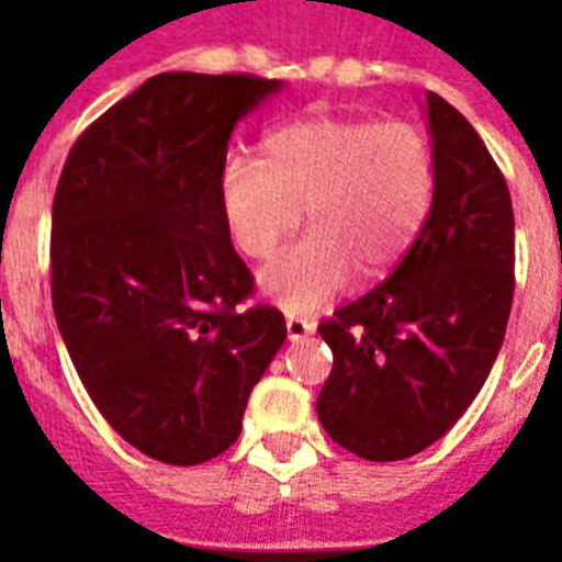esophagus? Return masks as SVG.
Returning <instances> with one entry per match:
<instances>
[{
  "mask_svg": "<svg viewBox=\"0 0 562 562\" xmlns=\"http://www.w3.org/2000/svg\"><path fill=\"white\" fill-rule=\"evenodd\" d=\"M314 329H317V323L311 321V317H296V314H290V317H286V338H290V341L308 338Z\"/></svg>",
  "mask_w": 562,
  "mask_h": 562,
  "instance_id": "34e87169",
  "label": "esophagus"
}]
</instances>
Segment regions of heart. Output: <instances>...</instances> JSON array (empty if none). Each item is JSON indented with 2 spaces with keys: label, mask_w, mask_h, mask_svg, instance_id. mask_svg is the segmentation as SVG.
<instances>
[{
  "label": "heart",
  "mask_w": 562,
  "mask_h": 562,
  "mask_svg": "<svg viewBox=\"0 0 562 562\" xmlns=\"http://www.w3.org/2000/svg\"><path fill=\"white\" fill-rule=\"evenodd\" d=\"M437 196V158L413 122L305 119L269 134L263 158L221 167L224 224L245 257L269 260L308 215L311 233L260 278L286 311H314L359 272L380 278L411 251Z\"/></svg>",
  "instance_id": "b5f03b06"
}]
</instances>
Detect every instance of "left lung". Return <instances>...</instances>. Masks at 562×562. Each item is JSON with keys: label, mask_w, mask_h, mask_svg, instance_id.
<instances>
[{"label": "left lung", "mask_w": 562, "mask_h": 562, "mask_svg": "<svg viewBox=\"0 0 562 562\" xmlns=\"http://www.w3.org/2000/svg\"><path fill=\"white\" fill-rule=\"evenodd\" d=\"M437 196L395 272L317 331L331 371L317 416L366 461H401L440 440L499 353L515 293V215L476 128L428 92Z\"/></svg>", "instance_id": "obj_1"}]
</instances>
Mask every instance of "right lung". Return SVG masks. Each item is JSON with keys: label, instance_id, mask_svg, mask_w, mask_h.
<instances>
[{"label": "right lung", "instance_id": "right-lung-1", "mask_svg": "<svg viewBox=\"0 0 562 562\" xmlns=\"http://www.w3.org/2000/svg\"><path fill=\"white\" fill-rule=\"evenodd\" d=\"M281 89L254 74L167 71L101 113L53 196L56 326L101 416L176 467L236 443L254 383L286 338L218 200L227 143Z\"/></svg>", "mask_w": 562, "mask_h": 562}]
</instances>
